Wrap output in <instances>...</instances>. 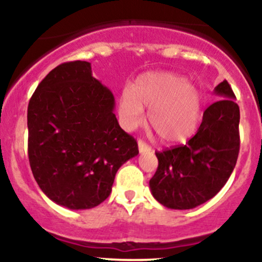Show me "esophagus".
I'll use <instances>...</instances> for the list:
<instances>
[{
    "instance_id": "1",
    "label": "esophagus",
    "mask_w": 262,
    "mask_h": 262,
    "mask_svg": "<svg viewBox=\"0 0 262 262\" xmlns=\"http://www.w3.org/2000/svg\"><path fill=\"white\" fill-rule=\"evenodd\" d=\"M138 148H139V151L140 152H145V151H150L151 150V148L146 143H144L143 140H138Z\"/></svg>"
}]
</instances>
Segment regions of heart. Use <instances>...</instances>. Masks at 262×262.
I'll return each mask as SVG.
<instances>
[{
    "label": "heart",
    "mask_w": 262,
    "mask_h": 262,
    "mask_svg": "<svg viewBox=\"0 0 262 262\" xmlns=\"http://www.w3.org/2000/svg\"><path fill=\"white\" fill-rule=\"evenodd\" d=\"M144 107H150L149 124L161 140H182L196 128L202 95L181 75L148 73L122 92L118 107L122 124L127 129L140 125Z\"/></svg>",
    "instance_id": "b5f03b06"
}]
</instances>
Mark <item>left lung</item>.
Masks as SVG:
<instances>
[{"mask_svg": "<svg viewBox=\"0 0 262 262\" xmlns=\"http://www.w3.org/2000/svg\"><path fill=\"white\" fill-rule=\"evenodd\" d=\"M223 97L203 113L186 145L156 151L159 166L150 180L151 194L171 209H192L221 191L239 155L240 111L227 80L214 89Z\"/></svg>", "mask_w": 262, "mask_h": 262, "instance_id": "1", "label": "left lung"}]
</instances>
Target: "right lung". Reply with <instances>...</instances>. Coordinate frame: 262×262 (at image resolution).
Returning <instances> with one entry per match:
<instances>
[{"instance_id":"right-lung-1","label":"right lung","mask_w":262,"mask_h":262,"mask_svg":"<svg viewBox=\"0 0 262 262\" xmlns=\"http://www.w3.org/2000/svg\"><path fill=\"white\" fill-rule=\"evenodd\" d=\"M113 93L91 64L69 61L41 80L28 104V156L35 181L53 202L90 209L112 191L119 167L139 154L119 127Z\"/></svg>"}]
</instances>
